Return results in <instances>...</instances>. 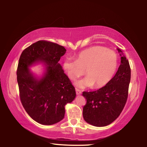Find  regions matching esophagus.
<instances>
[{
  "label": "esophagus",
  "mask_w": 147,
  "mask_h": 147,
  "mask_svg": "<svg viewBox=\"0 0 147 147\" xmlns=\"http://www.w3.org/2000/svg\"><path fill=\"white\" fill-rule=\"evenodd\" d=\"M75 89H76V94H78H78H80L82 93V92H81L78 89L76 88Z\"/></svg>",
  "instance_id": "34e87169"
}]
</instances>
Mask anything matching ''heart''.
<instances>
[{
  "label": "heart",
  "mask_w": 147,
  "mask_h": 147,
  "mask_svg": "<svg viewBox=\"0 0 147 147\" xmlns=\"http://www.w3.org/2000/svg\"><path fill=\"white\" fill-rule=\"evenodd\" d=\"M119 58L116 53L101 46L89 47L76 56V60L67 58L63 69L72 80L83 76L86 78L78 81L76 85L80 88L90 87L99 89L106 86L117 71Z\"/></svg>",
  "instance_id": "1"
}]
</instances>
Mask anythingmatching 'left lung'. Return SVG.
<instances>
[{
	"mask_svg": "<svg viewBox=\"0 0 147 147\" xmlns=\"http://www.w3.org/2000/svg\"><path fill=\"white\" fill-rule=\"evenodd\" d=\"M119 53L122 51L117 49ZM121 65L115 75L103 88L94 91H84L86 98L83 117L87 123L94 126H105L120 115L128 98L131 69L128 60L121 55Z\"/></svg>",
	"mask_w": 147,
	"mask_h": 147,
	"instance_id": "obj_1",
	"label": "left lung"
}]
</instances>
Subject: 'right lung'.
I'll use <instances>...</instances> for the list:
<instances>
[{
  "instance_id": "add662e5",
  "label": "right lung",
  "mask_w": 147,
  "mask_h": 147,
  "mask_svg": "<svg viewBox=\"0 0 147 147\" xmlns=\"http://www.w3.org/2000/svg\"><path fill=\"white\" fill-rule=\"evenodd\" d=\"M66 53L63 46L41 40L27 47L20 56L17 70L19 96L24 109L35 121L52 125L64 118L65 106L76 97V91L58 63ZM46 66L38 79L29 69L32 64Z\"/></svg>"
}]
</instances>
